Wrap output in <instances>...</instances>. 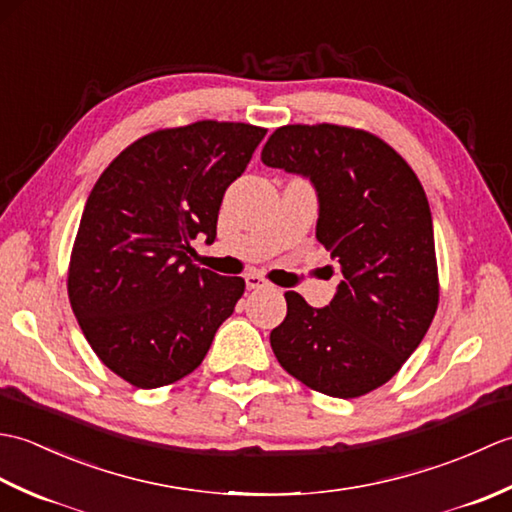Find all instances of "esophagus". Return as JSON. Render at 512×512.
I'll return each mask as SVG.
<instances>
[{"mask_svg": "<svg viewBox=\"0 0 512 512\" xmlns=\"http://www.w3.org/2000/svg\"><path fill=\"white\" fill-rule=\"evenodd\" d=\"M268 281L262 275H255V273H248L246 275V288L250 290H259V288H266Z\"/></svg>", "mask_w": 512, "mask_h": 512, "instance_id": "34e87169", "label": "esophagus"}]
</instances>
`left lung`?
Returning a JSON list of instances; mask_svg holds the SVG:
<instances>
[{
  "instance_id": "obj_1",
  "label": "left lung",
  "mask_w": 512,
  "mask_h": 512,
  "mask_svg": "<svg viewBox=\"0 0 512 512\" xmlns=\"http://www.w3.org/2000/svg\"><path fill=\"white\" fill-rule=\"evenodd\" d=\"M262 162L312 182L317 239L341 273L325 308L286 292L288 314L270 332L277 361L321 394H369L413 354L438 310L436 244L422 184L378 136L328 123L275 129Z\"/></svg>"
}]
</instances>
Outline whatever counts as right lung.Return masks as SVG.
I'll return each instance as SVG.
<instances>
[{
	"label": "right lung",
	"instance_id": "1",
	"mask_svg": "<svg viewBox=\"0 0 512 512\" xmlns=\"http://www.w3.org/2000/svg\"><path fill=\"white\" fill-rule=\"evenodd\" d=\"M264 127L200 121L121 151L96 180L74 239L68 295L96 356L140 389L198 367L244 295L242 277L198 268L191 242H213L228 184Z\"/></svg>",
	"mask_w": 512,
	"mask_h": 512
}]
</instances>
